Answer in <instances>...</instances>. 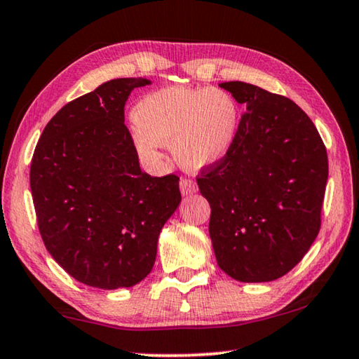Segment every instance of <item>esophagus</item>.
Segmentation results:
<instances>
[{
	"label": "esophagus",
	"instance_id": "1",
	"mask_svg": "<svg viewBox=\"0 0 359 359\" xmlns=\"http://www.w3.org/2000/svg\"><path fill=\"white\" fill-rule=\"evenodd\" d=\"M180 191L184 196H188V194H193L198 191V185L196 182H193L190 179H182L180 180Z\"/></svg>",
	"mask_w": 359,
	"mask_h": 359
}]
</instances>
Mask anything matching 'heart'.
<instances>
[{"mask_svg": "<svg viewBox=\"0 0 359 359\" xmlns=\"http://www.w3.org/2000/svg\"><path fill=\"white\" fill-rule=\"evenodd\" d=\"M131 142L145 165L163 160L165 145L182 168L199 172L220 163L233 149L239 107L220 88L165 87L142 96L133 111Z\"/></svg>", "mask_w": 359, "mask_h": 359, "instance_id": "heart-1", "label": "heart"}]
</instances>
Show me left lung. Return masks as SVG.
Listing matches in <instances>:
<instances>
[{
  "label": "left lung",
  "mask_w": 359,
  "mask_h": 359,
  "mask_svg": "<svg viewBox=\"0 0 359 359\" xmlns=\"http://www.w3.org/2000/svg\"><path fill=\"white\" fill-rule=\"evenodd\" d=\"M220 87L245 114L229 154L196 179L210 204L212 247L234 280L271 282L293 269L317 238L326 149L296 102L239 81Z\"/></svg>",
  "instance_id": "obj_1"
}]
</instances>
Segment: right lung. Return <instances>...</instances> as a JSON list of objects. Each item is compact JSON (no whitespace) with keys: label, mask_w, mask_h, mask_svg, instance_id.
<instances>
[{"label":"right lung","mask_w":359,"mask_h":359,"mask_svg":"<svg viewBox=\"0 0 359 359\" xmlns=\"http://www.w3.org/2000/svg\"><path fill=\"white\" fill-rule=\"evenodd\" d=\"M149 79L104 82L68 102L42 131L29 187L44 245L71 277L101 290L150 274L158 236L182 201L179 177L141 171L125 102Z\"/></svg>","instance_id":"add662e5"}]
</instances>
